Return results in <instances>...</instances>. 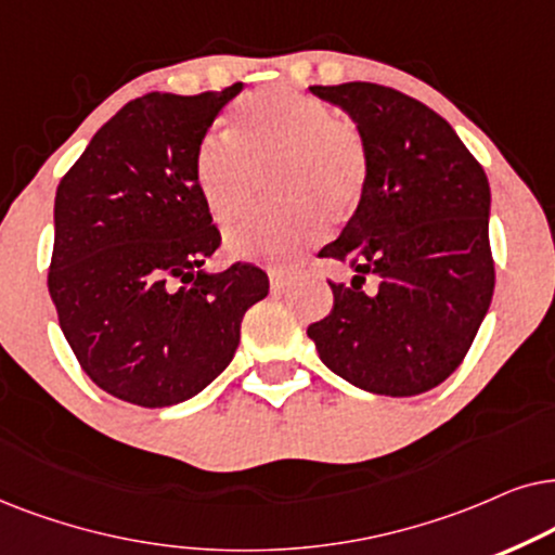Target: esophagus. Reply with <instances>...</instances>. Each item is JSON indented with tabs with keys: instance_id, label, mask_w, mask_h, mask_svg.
<instances>
[{
	"instance_id": "34e87169",
	"label": "esophagus",
	"mask_w": 555,
	"mask_h": 555,
	"mask_svg": "<svg viewBox=\"0 0 555 555\" xmlns=\"http://www.w3.org/2000/svg\"><path fill=\"white\" fill-rule=\"evenodd\" d=\"M289 282H292V271L279 269V266H273V269H269V284H271L273 292L286 289V286H289Z\"/></svg>"
}]
</instances>
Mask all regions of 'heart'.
<instances>
[{
  "instance_id": "b5f03b06",
  "label": "heart",
  "mask_w": 555,
  "mask_h": 555,
  "mask_svg": "<svg viewBox=\"0 0 555 555\" xmlns=\"http://www.w3.org/2000/svg\"><path fill=\"white\" fill-rule=\"evenodd\" d=\"M228 137H205L192 162L210 218L233 225L254 203L256 175L269 169L271 201L284 203L225 235L228 254L235 258L292 261L307 243L322 238L327 218H347L363 197V134L347 118L332 116L320 99L286 86L263 88L235 106Z\"/></svg>"
}]
</instances>
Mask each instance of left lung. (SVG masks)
<instances>
[{
    "mask_svg": "<svg viewBox=\"0 0 555 555\" xmlns=\"http://www.w3.org/2000/svg\"><path fill=\"white\" fill-rule=\"evenodd\" d=\"M363 134L367 180L337 241L320 250L354 271L309 324L322 363L378 396L437 388L467 354L494 289L490 182L452 124L378 83L309 86ZM365 275L379 279L365 295Z\"/></svg>",
    "mask_w": 555,
    "mask_h": 555,
    "instance_id": "left-lung-1",
    "label": "left lung"
}]
</instances>
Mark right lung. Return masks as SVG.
<instances>
[{"mask_svg":"<svg viewBox=\"0 0 555 555\" xmlns=\"http://www.w3.org/2000/svg\"><path fill=\"white\" fill-rule=\"evenodd\" d=\"M243 91L146 93L95 131L55 192L50 297L95 386L162 409L231 365L248 307L269 294L250 263L208 273L220 233L192 162Z\"/></svg>","mask_w":555,"mask_h":555,"instance_id":"obj_1","label":"right lung"}]
</instances>
